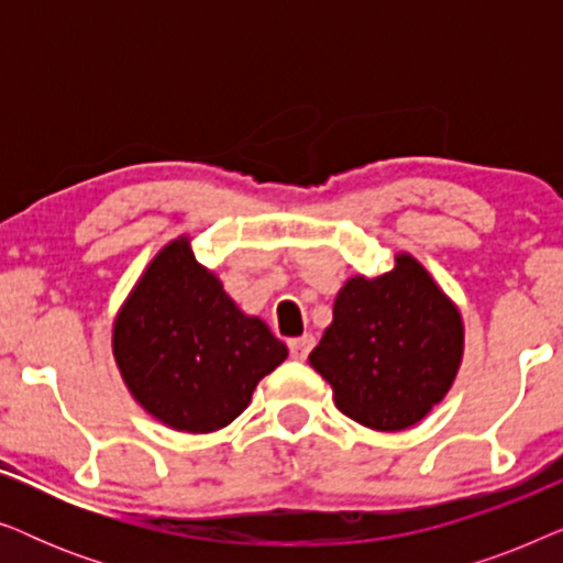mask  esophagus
I'll return each mask as SVG.
<instances>
[{
    "label": "esophagus",
    "mask_w": 563,
    "mask_h": 563,
    "mask_svg": "<svg viewBox=\"0 0 563 563\" xmlns=\"http://www.w3.org/2000/svg\"><path fill=\"white\" fill-rule=\"evenodd\" d=\"M312 345H314V338H312V335H299V338H291V341H289V353H291V358L305 361V358H307V353L312 351Z\"/></svg>",
    "instance_id": "34e87169"
}]
</instances>
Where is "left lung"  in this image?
<instances>
[{"label":"left lung","instance_id":"left-lung-1","mask_svg":"<svg viewBox=\"0 0 563 563\" xmlns=\"http://www.w3.org/2000/svg\"><path fill=\"white\" fill-rule=\"evenodd\" d=\"M461 358V310L433 274L402 251L389 272L345 279L310 366L333 387L343 415L397 433L449 395Z\"/></svg>","mask_w":563,"mask_h":563}]
</instances>
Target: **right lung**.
I'll return each mask as SVG.
<instances>
[{"mask_svg": "<svg viewBox=\"0 0 563 563\" xmlns=\"http://www.w3.org/2000/svg\"><path fill=\"white\" fill-rule=\"evenodd\" d=\"M112 356L151 418L202 435L230 426L289 351L179 235L148 261L114 314Z\"/></svg>", "mask_w": 563, "mask_h": 563, "instance_id": "right-lung-1", "label": "right lung"}]
</instances>
